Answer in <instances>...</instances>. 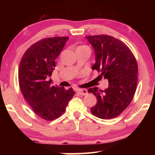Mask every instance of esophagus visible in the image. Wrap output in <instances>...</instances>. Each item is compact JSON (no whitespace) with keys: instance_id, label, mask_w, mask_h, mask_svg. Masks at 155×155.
I'll use <instances>...</instances> for the list:
<instances>
[{"instance_id":"obj_1","label":"esophagus","mask_w":155,"mask_h":155,"mask_svg":"<svg viewBox=\"0 0 155 155\" xmlns=\"http://www.w3.org/2000/svg\"><path fill=\"white\" fill-rule=\"evenodd\" d=\"M78 93L81 94V95H83V96L87 95V94H88L87 90H85V89H80V90H78Z\"/></svg>"}]
</instances>
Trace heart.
Segmentation results:
<instances>
[{"mask_svg": "<svg viewBox=\"0 0 155 155\" xmlns=\"http://www.w3.org/2000/svg\"><path fill=\"white\" fill-rule=\"evenodd\" d=\"M78 48H88V47L86 46H78Z\"/></svg>", "mask_w": 155, "mask_h": 155, "instance_id": "obj_1", "label": "heart"}]
</instances>
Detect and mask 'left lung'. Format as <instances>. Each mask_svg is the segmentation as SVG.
<instances>
[{
	"label": "left lung",
	"mask_w": 155,
	"mask_h": 155,
	"mask_svg": "<svg viewBox=\"0 0 155 155\" xmlns=\"http://www.w3.org/2000/svg\"><path fill=\"white\" fill-rule=\"evenodd\" d=\"M92 46L96 62L92 70L109 81V87L99 90L90 88L97 103L91 108L94 116L104 120L117 117L129 105L135 95L137 82V61L129 48L117 39L106 35L85 36Z\"/></svg>",
	"instance_id": "8db88e82"
}]
</instances>
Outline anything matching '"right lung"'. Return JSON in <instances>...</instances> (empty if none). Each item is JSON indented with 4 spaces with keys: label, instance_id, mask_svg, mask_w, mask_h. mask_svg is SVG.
I'll list each match as a JSON object with an SVG mask.
<instances>
[{
    "label": "right lung",
    "instance_id": "add662e5",
    "mask_svg": "<svg viewBox=\"0 0 155 155\" xmlns=\"http://www.w3.org/2000/svg\"><path fill=\"white\" fill-rule=\"evenodd\" d=\"M68 37H54L37 41L21 59L18 72L20 90L36 115L53 120L64 114L74 91L52 86L55 60L64 48Z\"/></svg>",
    "mask_w": 155,
    "mask_h": 155
}]
</instances>
